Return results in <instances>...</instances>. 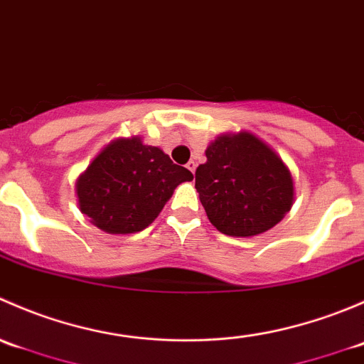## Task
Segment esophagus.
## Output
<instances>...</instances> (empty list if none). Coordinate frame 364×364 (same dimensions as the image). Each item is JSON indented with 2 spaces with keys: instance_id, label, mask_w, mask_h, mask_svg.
<instances>
[{
  "instance_id": "34e87169",
  "label": "esophagus",
  "mask_w": 364,
  "mask_h": 364,
  "mask_svg": "<svg viewBox=\"0 0 364 364\" xmlns=\"http://www.w3.org/2000/svg\"><path fill=\"white\" fill-rule=\"evenodd\" d=\"M196 167H197V164L193 160H190L188 164H186V168H188V171L192 172V174H193V172H196Z\"/></svg>"
}]
</instances>
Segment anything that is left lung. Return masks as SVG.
I'll use <instances>...</instances> for the list:
<instances>
[{"label": "left lung", "instance_id": "1", "mask_svg": "<svg viewBox=\"0 0 364 364\" xmlns=\"http://www.w3.org/2000/svg\"><path fill=\"white\" fill-rule=\"evenodd\" d=\"M196 188L209 222L222 234L252 237L273 229L294 204L291 171L269 144L241 130L209 142Z\"/></svg>", "mask_w": 364, "mask_h": 364}]
</instances>
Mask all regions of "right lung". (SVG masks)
Returning <instances> with one entry per match:
<instances>
[{"label":"right lung","instance_id":"add662e5","mask_svg":"<svg viewBox=\"0 0 364 364\" xmlns=\"http://www.w3.org/2000/svg\"><path fill=\"white\" fill-rule=\"evenodd\" d=\"M160 148L139 135L109 142L77 178L75 196L82 215L107 234L141 232L160 215L176 186L192 181Z\"/></svg>","mask_w":364,"mask_h":364}]
</instances>
